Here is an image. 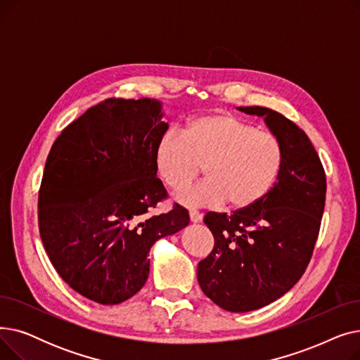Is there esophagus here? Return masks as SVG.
Here are the masks:
<instances>
[{
    "label": "esophagus",
    "instance_id": "34e87169",
    "mask_svg": "<svg viewBox=\"0 0 360 360\" xmlns=\"http://www.w3.org/2000/svg\"><path fill=\"white\" fill-rule=\"evenodd\" d=\"M190 220H191L193 223H198V221L201 220V214H200L198 212L193 210V212H190Z\"/></svg>",
    "mask_w": 360,
    "mask_h": 360
}]
</instances>
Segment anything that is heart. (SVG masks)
I'll list each match as a JSON object with an SVG mask.
<instances>
[{
	"label": "heart",
	"instance_id": "1",
	"mask_svg": "<svg viewBox=\"0 0 360 360\" xmlns=\"http://www.w3.org/2000/svg\"><path fill=\"white\" fill-rule=\"evenodd\" d=\"M153 163L160 181L172 191L205 179L176 194L190 207H216L228 201L245 209L259 201L276 184L283 166L278 140L229 112H213L188 121L182 129L158 139Z\"/></svg>",
	"mask_w": 360,
	"mask_h": 360
}]
</instances>
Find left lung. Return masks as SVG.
<instances>
[{"label":"left lung","mask_w":360,"mask_h":360,"mask_svg":"<svg viewBox=\"0 0 360 360\" xmlns=\"http://www.w3.org/2000/svg\"><path fill=\"white\" fill-rule=\"evenodd\" d=\"M239 110L264 117L283 150L271 190L232 214L204 217L214 248L198 262L200 288L229 312L266 307L289 292L305 273L319 233L327 181L311 140L280 112L262 106Z\"/></svg>","instance_id":"left-lung-1"}]
</instances>
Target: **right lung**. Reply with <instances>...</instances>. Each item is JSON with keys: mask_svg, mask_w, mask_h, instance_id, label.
Wrapping results in <instances>:
<instances>
[{"mask_svg": "<svg viewBox=\"0 0 360 360\" xmlns=\"http://www.w3.org/2000/svg\"><path fill=\"white\" fill-rule=\"evenodd\" d=\"M160 102L105 99L67 125L51 147L37 200V220L53 269L82 296L117 305L148 277L158 239L190 223L156 176L153 151L166 132Z\"/></svg>", "mask_w": 360, "mask_h": 360, "instance_id": "obj_1", "label": "right lung"}]
</instances>
